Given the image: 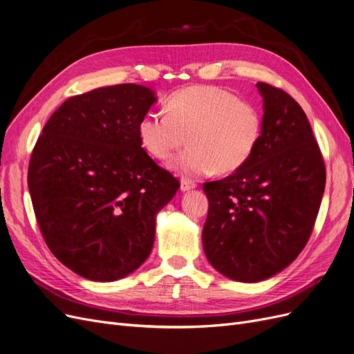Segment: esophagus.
<instances>
[{
  "instance_id": "esophagus-1",
  "label": "esophagus",
  "mask_w": 354,
  "mask_h": 354,
  "mask_svg": "<svg viewBox=\"0 0 354 354\" xmlns=\"http://www.w3.org/2000/svg\"><path fill=\"white\" fill-rule=\"evenodd\" d=\"M197 187V184L196 182H192V180H189V179H184L180 182V191H189V189H194Z\"/></svg>"
}]
</instances>
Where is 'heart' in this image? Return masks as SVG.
I'll return each mask as SVG.
<instances>
[{
	"mask_svg": "<svg viewBox=\"0 0 354 354\" xmlns=\"http://www.w3.org/2000/svg\"><path fill=\"white\" fill-rule=\"evenodd\" d=\"M263 113L250 101L216 85L179 89L167 98L166 111L147 113L138 135L147 153L167 162L187 142L174 162L179 174L198 178L232 174L245 166L263 136Z\"/></svg>",
	"mask_w": 354,
	"mask_h": 354,
	"instance_id": "heart-1",
	"label": "heart"
}]
</instances>
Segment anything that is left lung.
I'll use <instances>...</instances> for the list:
<instances>
[{
	"instance_id": "left-lung-1",
	"label": "left lung",
	"mask_w": 354,
	"mask_h": 354,
	"mask_svg": "<svg viewBox=\"0 0 354 354\" xmlns=\"http://www.w3.org/2000/svg\"><path fill=\"white\" fill-rule=\"evenodd\" d=\"M265 128L250 162L204 182L209 213L203 245L234 281L257 282L287 268L312 235L325 189L321 148L303 109L283 89L257 82Z\"/></svg>"
}]
</instances>
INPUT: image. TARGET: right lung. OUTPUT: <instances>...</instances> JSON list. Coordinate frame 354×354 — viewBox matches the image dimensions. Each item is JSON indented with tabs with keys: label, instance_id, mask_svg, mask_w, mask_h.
I'll return each instance as SVG.
<instances>
[{
	"label": "right lung",
	"instance_id": "obj_1",
	"mask_svg": "<svg viewBox=\"0 0 354 354\" xmlns=\"http://www.w3.org/2000/svg\"><path fill=\"white\" fill-rule=\"evenodd\" d=\"M154 101L136 84L67 98L32 150L28 185L44 241L86 279L138 269L151 253L157 212L179 189L140 141L138 123Z\"/></svg>",
	"mask_w": 354,
	"mask_h": 354
}]
</instances>
